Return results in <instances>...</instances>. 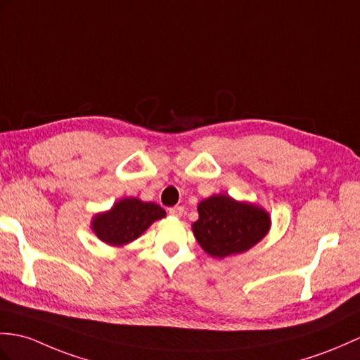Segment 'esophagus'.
<instances>
[{
	"label": "esophagus",
	"mask_w": 360,
	"mask_h": 360,
	"mask_svg": "<svg viewBox=\"0 0 360 360\" xmlns=\"http://www.w3.org/2000/svg\"><path fill=\"white\" fill-rule=\"evenodd\" d=\"M169 214L174 216V218H181V216L184 214V207H172L169 208Z\"/></svg>",
	"instance_id": "1"
}]
</instances>
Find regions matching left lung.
Wrapping results in <instances>:
<instances>
[{
  "mask_svg": "<svg viewBox=\"0 0 360 360\" xmlns=\"http://www.w3.org/2000/svg\"><path fill=\"white\" fill-rule=\"evenodd\" d=\"M199 219L191 225L199 245L212 257L244 253L265 238L271 219L262 207L240 202L227 193L200 200Z\"/></svg>",
  "mask_w": 360,
  "mask_h": 360,
  "instance_id": "left-lung-1",
  "label": "left lung"
}]
</instances>
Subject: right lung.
<instances>
[{
	"mask_svg": "<svg viewBox=\"0 0 360 360\" xmlns=\"http://www.w3.org/2000/svg\"><path fill=\"white\" fill-rule=\"evenodd\" d=\"M165 218V210L155 202H142L138 198H124L108 212L91 219V230L98 239L113 247L127 245L138 239L155 221Z\"/></svg>",
	"mask_w": 360,
	"mask_h": 360,
	"instance_id": "1",
	"label": "right lung"
}]
</instances>
